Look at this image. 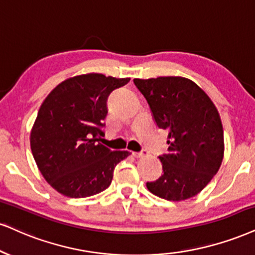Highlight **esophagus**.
I'll return each mask as SVG.
<instances>
[{
    "label": "esophagus",
    "instance_id": "1",
    "mask_svg": "<svg viewBox=\"0 0 255 255\" xmlns=\"http://www.w3.org/2000/svg\"><path fill=\"white\" fill-rule=\"evenodd\" d=\"M132 155L136 157V158H139V157H142V156L145 155V152H144V151H133Z\"/></svg>",
    "mask_w": 255,
    "mask_h": 255
}]
</instances>
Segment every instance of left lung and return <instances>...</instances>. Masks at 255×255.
<instances>
[{
  "mask_svg": "<svg viewBox=\"0 0 255 255\" xmlns=\"http://www.w3.org/2000/svg\"><path fill=\"white\" fill-rule=\"evenodd\" d=\"M157 127L169 131L168 152L159 156L163 175L147 189L168 201L199 194L224 158V128L215 105L194 81L182 77L133 79Z\"/></svg>",
  "mask_w": 255,
  "mask_h": 255,
  "instance_id": "8db88e82",
  "label": "left lung"
}]
</instances>
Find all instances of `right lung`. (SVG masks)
Segmentation results:
<instances>
[{
	"mask_svg": "<svg viewBox=\"0 0 255 255\" xmlns=\"http://www.w3.org/2000/svg\"><path fill=\"white\" fill-rule=\"evenodd\" d=\"M130 78L77 75L59 84L42 103L30 132V149L45 180L72 199L92 196L111 184L113 170L128 151L99 143L108 98Z\"/></svg>",
	"mask_w": 255,
	"mask_h": 255,
	"instance_id": "obj_1",
	"label": "right lung"
}]
</instances>
